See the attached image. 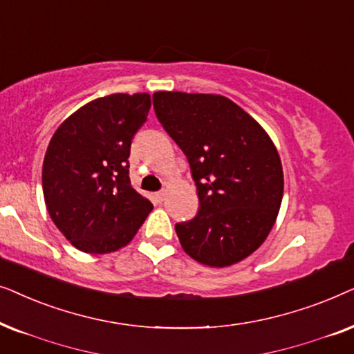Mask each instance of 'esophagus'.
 I'll use <instances>...</instances> for the list:
<instances>
[{"mask_svg":"<svg viewBox=\"0 0 354 354\" xmlns=\"http://www.w3.org/2000/svg\"><path fill=\"white\" fill-rule=\"evenodd\" d=\"M155 196H157V199H158V201H163V199H165V196H167V192H165V191H158L157 194H155Z\"/></svg>","mask_w":354,"mask_h":354,"instance_id":"obj_1","label":"esophagus"}]
</instances>
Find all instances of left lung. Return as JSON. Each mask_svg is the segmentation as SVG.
I'll return each instance as SVG.
<instances>
[{
  "mask_svg": "<svg viewBox=\"0 0 354 354\" xmlns=\"http://www.w3.org/2000/svg\"><path fill=\"white\" fill-rule=\"evenodd\" d=\"M153 108L189 162L199 196L194 218L174 226L187 256L230 267L266 241L283 197L275 144L251 115L216 93L155 92Z\"/></svg>",
  "mask_w": 354,
  "mask_h": 354,
  "instance_id": "left-lung-1",
  "label": "left lung"
}]
</instances>
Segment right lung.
I'll list each match as a JSON object with an SVG mask.
<instances>
[{
	"instance_id": "obj_1",
	"label": "right lung",
	"mask_w": 354,
	"mask_h": 354,
	"mask_svg": "<svg viewBox=\"0 0 354 354\" xmlns=\"http://www.w3.org/2000/svg\"><path fill=\"white\" fill-rule=\"evenodd\" d=\"M150 105L145 92L95 98L66 118L50 140L41 168L45 205L79 251L128 246L153 209L131 186L128 160Z\"/></svg>"
}]
</instances>
